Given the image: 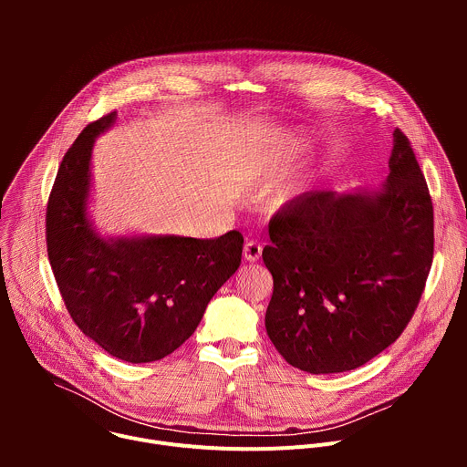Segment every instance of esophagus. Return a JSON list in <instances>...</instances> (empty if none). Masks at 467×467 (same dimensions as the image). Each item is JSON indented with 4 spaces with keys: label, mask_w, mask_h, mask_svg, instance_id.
Instances as JSON below:
<instances>
[{
    "label": "esophagus",
    "mask_w": 467,
    "mask_h": 467,
    "mask_svg": "<svg viewBox=\"0 0 467 467\" xmlns=\"http://www.w3.org/2000/svg\"><path fill=\"white\" fill-rule=\"evenodd\" d=\"M260 254H262V245L258 242L251 240V242H247L244 245V258L247 262H256L260 258Z\"/></svg>",
    "instance_id": "esophagus-1"
}]
</instances>
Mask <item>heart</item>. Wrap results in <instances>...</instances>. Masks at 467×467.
Wrapping results in <instances>:
<instances>
[{"mask_svg": "<svg viewBox=\"0 0 467 467\" xmlns=\"http://www.w3.org/2000/svg\"><path fill=\"white\" fill-rule=\"evenodd\" d=\"M290 151L292 150H277V151H268L265 153V157H264V164L268 166L270 170H283L285 166H286V162L292 159V155H290ZM296 193H299L297 192V188H288V190H283L281 193H279V203H285V202H288V199H292Z\"/></svg>", "mask_w": 467, "mask_h": 467, "instance_id": "heart-1", "label": "heart"}]
</instances>
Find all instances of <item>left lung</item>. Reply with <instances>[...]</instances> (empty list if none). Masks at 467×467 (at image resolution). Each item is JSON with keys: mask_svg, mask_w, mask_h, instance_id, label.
Masks as SVG:
<instances>
[{"mask_svg": "<svg viewBox=\"0 0 467 467\" xmlns=\"http://www.w3.org/2000/svg\"><path fill=\"white\" fill-rule=\"evenodd\" d=\"M389 173L375 188L306 192L270 223L274 277L265 330L306 373L357 369L409 325L431 272L434 214L409 139L393 130Z\"/></svg>", "mask_w": 467, "mask_h": 467, "instance_id": "8db88e82", "label": "left lung"}]
</instances>
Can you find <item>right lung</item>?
<instances>
[{
	"mask_svg": "<svg viewBox=\"0 0 467 467\" xmlns=\"http://www.w3.org/2000/svg\"><path fill=\"white\" fill-rule=\"evenodd\" d=\"M87 125L66 151L47 202V256L76 325L109 355L155 362L182 346L209 301L233 277L244 236H103L90 214L94 142L116 123Z\"/></svg>",
	"mask_w": 467,
	"mask_h": 467,
	"instance_id": "obj_1",
	"label": "right lung"
}]
</instances>
